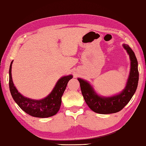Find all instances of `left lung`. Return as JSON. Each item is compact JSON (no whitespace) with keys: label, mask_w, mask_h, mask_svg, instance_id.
<instances>
[{"label":"left lung","mask_w":146,"mask_h":146,"mask_svg":"<svg viewBox=\"0 0 146 146\" xmlns=\"http://www.w3.org/2000/svg\"><path fill=\"white\" fill-rule=\"evenodd\" d=\"M123 47L129 55L130 70L126 85L121 92L112 96H102L96 92L89 82L78 78L85 101L94 112L103 115L118 112L128 103L135 92L139 81L138 62L129 45L123 44Z\"/></svg>","instance_id":"left-lung-1"}]
</instances>
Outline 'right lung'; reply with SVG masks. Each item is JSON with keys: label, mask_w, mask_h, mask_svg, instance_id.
<instances>
[{"label": "right lung", "mask_w": 146, "mask_h": 146, "mask_svg": "<svg viewBox=\"0 0 146 146\" xmlns=\"http://www.w3.org/2000/svg\"><path fill=\"white\" fill-rule=\"evenodd\" d=\"M9 68V89L14 101L22 110L28 115L36 118H48L56 115L61 105V98L72 75L64 76L56 82L55 86L47 96L42 99L36 100L27 98L18 92L14 86L12 78V64Z\"/></svg>", "instance_id": "1"}]
</instances>
